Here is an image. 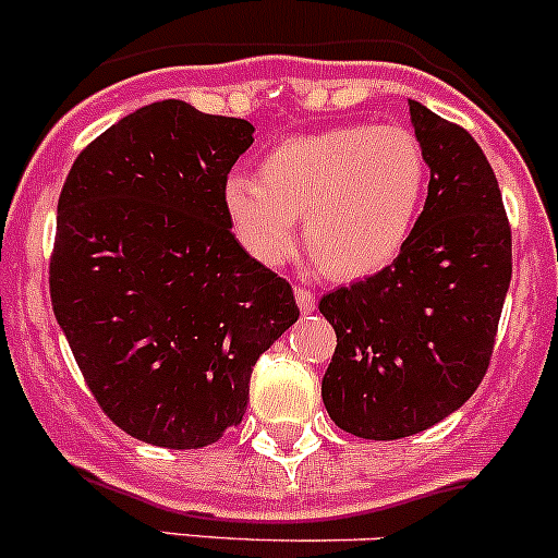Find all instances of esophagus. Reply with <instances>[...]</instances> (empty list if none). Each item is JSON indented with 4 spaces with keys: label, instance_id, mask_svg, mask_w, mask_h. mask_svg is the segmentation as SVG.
<instances>
[{
    "label": "esophagus",
    "instance_id": "34e87169",
    "mask_svg": "<svg viewBox=\"0 0 558 558\" xmlns=\"http://www.w3.org/2000/svg\"><path fill=\"white\" fill-rule=\"evenodd\" d=\"M295 301L303 314H312L314 308H317V298H314V292L306 290V287H295Z\"/></svg>",
    "mask_w": 558,
    "mask_h": 558
}]
</instances>
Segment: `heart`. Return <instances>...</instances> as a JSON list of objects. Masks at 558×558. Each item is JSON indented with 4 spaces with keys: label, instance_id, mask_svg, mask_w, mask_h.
I'll return each mask as SVG.
<instances>
[{
    "label": "heart",
    "instance_id": "obj_1",
    "mask_svg": "<svg viewBox=\"0 0 558 558\" xmlns=\"http://www.w3.org/2000/svg\"><path fill=\"white\" fill-rule=\"evenodd\" d=\"M429 185L416 134L400 125H336L290 136L260 158L257 177L228 174L222 211L255 260L279 266L303 239L338 279L392 266L411 241Z\"/></svg>",
    "mask_w": 558,
    "mask_h": 558
}]
</instances>
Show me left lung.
I'll list each match as a JSON object with an SVG mask.
<instances>
[{
    "label": "left lung",
    "instance_id": "obj_1",
    "mask_svg": "<svg viewBox=\"0 0 558 558\" xmlns=\"http://www.w3.org/2000/svg\"><path fill=\"white\" fill-rule=\"evenodd\" d=\"M408 105L429 163L416 231L392 266L319 301L338 338L322 400L338 427L367 440L408 438L468 403L513 274L502 193L478 142Z\"/></svg>",
    "mask_w": 558,
    "mask_h": 558
}]
</instances>
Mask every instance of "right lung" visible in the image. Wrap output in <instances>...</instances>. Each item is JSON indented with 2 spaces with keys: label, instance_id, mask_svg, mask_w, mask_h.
Segmentation results:
<instances>
[{
  "label": "right lung",
  "instance_id": "1",
  "mask_svg": "<svg viewBox=\"0 0 558 558\" xmlns=\"http://www.w3.org/2000/svg\"><path fill=\"white\" fill-rule=\"evenodd\" d=\"M252 134L155 101L96 136L61 191L53 314L96 403L145 444L204 449L236 427L257 357L301 314L222 211Z\"/></svg>",
  "mask_w": 558,
  "mask_h": 558
}]
</instances>
